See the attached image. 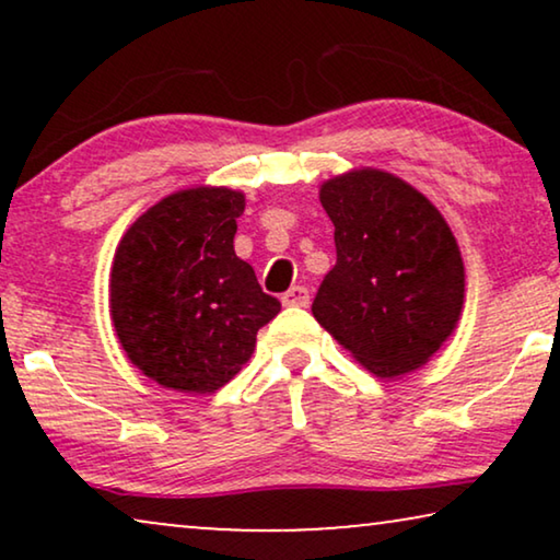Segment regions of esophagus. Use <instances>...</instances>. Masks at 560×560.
<instances>
[{
  "label": "esophagus",
  "instance_id": "34e87169",
  "mask_svg": "<svg viewBox=\"0 0 560 560\" xmlns=\"http://www.w3.org/2000/svg\"><path fill=\"white\" fill-rule=\"evenodd\" d=\"M282 303H285V305H295V308H305V305L311 303L308 288L293 285V288L288 290V293H282Z\"/></svg>",
  "mask_w": 560,
  "mask_h": 560
}]
</instances>
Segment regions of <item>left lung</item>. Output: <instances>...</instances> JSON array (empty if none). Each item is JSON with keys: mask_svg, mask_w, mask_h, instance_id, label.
<instances>
[{"mask_svg": "<svg viewBox=\"0 0 560 560\" xmlns=\"http://www.w3.org/2000/svg\"><path fill=\"white\" fill-rule=\"evenodd\" d=\"M336 265L313 316L377 377L425 364L464 305V262L439 209L395 175L359 171L324 183Z\"/></svg>", "mask_w": 560, "mask_h": 560, "instance_id": "1", "label": "left lung"}]
</instances>
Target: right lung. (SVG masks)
<instances>
[{
	"mask_svg": "<svg viewBox=\"0 0 560 560\" xmlns=\"http://www.w3.org/2000/svg\"><path fill=\"white\" fill-rule=\"evenodd\" d=\"M244 196L190 188L144 211L114 255L109 305L132 364L180 393L224 387L280 313L234 255Z\"/></svg>",
	"mask_w": 560,
	"mask_h": 560,
	"instance_id": "obj_1",
	"label": "right lung"
}]
</instances>
